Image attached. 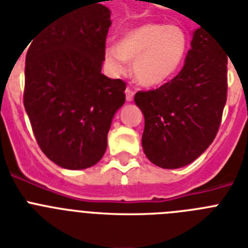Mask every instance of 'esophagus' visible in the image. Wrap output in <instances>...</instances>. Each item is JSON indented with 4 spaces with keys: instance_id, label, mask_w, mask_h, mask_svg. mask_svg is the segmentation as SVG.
Returning <instances> with one entry per match:
<instances>
[{
    "instance_id": "1",
    "label": "esophagus",
    "mask_w": 248,
    "mask_h": 248,
    "mask_svg": "<svg viewBox=\"0 0 248 248\" xmlns=\"http://www.w3.org/2000/svg\"><path fill=\"white\" fill-rule=\"evenodd\" d=\"M125 98L128 102H130V101H133L134 98V91L130 88V87H126L125 90Z\"/></svg>"
}]
</instances>
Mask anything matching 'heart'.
Wrapping results in <instances>:
<instances>
[{"label":"heart","instance_id":"heart-1","mask_svg":"<svg viewBox=\"0 0 248 248\" xmlns=\"http://www.w3.org/2000/svg\"><path fill=\"white\" fill-rule=\"evenodd\" d=\"M187 37L178 27L146 23L126 31L118 45L104 51L105 64L114 73H123L126 61H133V74L142 86L155 87L169 80L184 59Z\"/></svg>","mask_w":248,"mask_h":248}]
</instances>
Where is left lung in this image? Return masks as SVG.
Listing matches in <instances>:
<instances>
[{
  "label": "left lung",
  "instance_id": "8db88e82",
  "mask_svg": "<svg viewBox=\"0 0 248 248\" xmlns=\"http://www.w3.org/2000/svg\"><path fill=\"white\" fill-rule=\"evenodd\" d=\"M227 64L219 42L200 28L179 74L156 90L136 93L144 115L142 146L150 161L178 169L213 143L227 102Z\"/></svg>",
  "mask_w": 248,
  "mask_h": 248
}]
</instances>
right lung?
Instances as JSON below:
<instances>
[{"label":"right lung","mask_w":248,"mask_h":248,"mask_svg":"<svg viewBox=\"0 0 248 248\" xmlns=\"http://www.w3.org/2000/svg\"><path fill=\"white\" fill-rule=\"evenodd\" d=\"M110 25L106 6L84 1L27 45L24 108L43 154L65 169L100 161L112 118L125 102V82L101 73Z\"/></svg>","instance_id":"1"}]
</instances>
